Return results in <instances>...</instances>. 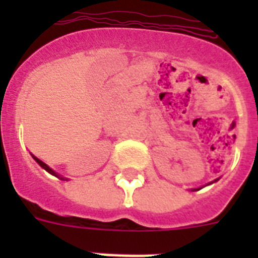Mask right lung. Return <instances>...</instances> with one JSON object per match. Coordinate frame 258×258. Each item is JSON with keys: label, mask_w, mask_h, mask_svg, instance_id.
Returning <instances> with one entry per match:
<instances>
[{"label": "right lung", "mask_w": 258, "mask_h": 258, "mask_svg": "<svg viewBox=\"0 0 258 258\" xmlns=\"http://www.w3.org/2000/svg\"><path fill=\"white\" fill-rule=\"evenodd\" d=\"M33 158H34V161L37 162L38 165L41 166L42 169H44V170H46V171L49 172V174H52V175H54V176H57V178H60V176H58V175H57V174H56V172H54V171H53V170L50 169V167H48V166H46V165H45V163H44V162H42V161H40V159H38V158H36V157H33ZM61 179H64V178H61Z\"/></svg>", "instance_id": "add662e5"}]
</instances>
